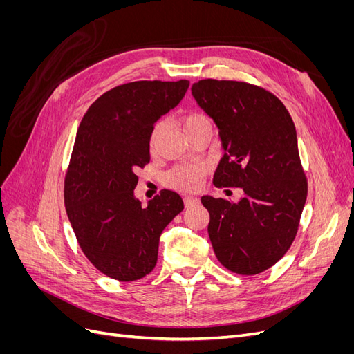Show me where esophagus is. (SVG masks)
<instances>
[{
  "instance_id": "34e87169",
  "label": "esophagus",
  "mask_w": 354,
  "mask_h": 354,
  "mask_svg": "<svg viewBox=\"0 0 354 354\" xmlns=\"http://www.w3.org/2000/svg\"><path fill=\"white\" fill-rule=\"evenodd\" d=\"M183 201H185V207H186V208H189V207H194V205H196V203L199 202V199H198V198H195V196H190V195H186V196L183 198Z\"/></svg>"
}]
</instances>
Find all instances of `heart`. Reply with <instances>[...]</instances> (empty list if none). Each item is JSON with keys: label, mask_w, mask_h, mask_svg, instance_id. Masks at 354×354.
Instances as JSON below:
<instances>
[{"label": "heart", "mask_w": 354, "mask_h": 354, "mask_svg": "<svg viewBox=\"0 0 354 354\" xmlns=\"http://www.w3.org/2000/svg\"><path fill=\"white\" fill-rule=\"evenodd\" d=\"M209 124L205 116L201 113H189L181 121V127L186 136L192 131H195L196 128ZM164 124L158 122L153 125L151 131V149H155L158 140L162 136ZM203 176V168L199 165H181L174 169H171L167 174V183L180 190H195L199 187Z\"/></svg>", "instance_id": "1"}]
</instances>
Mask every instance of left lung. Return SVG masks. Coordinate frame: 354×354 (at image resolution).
Instances as JSON below:
<instances>
[{
    "label": "left lung",
    "instance_id": "obj_1",
    "mask_svg": "<svg viewBox=\"0 0 354 354\" xmlns=\"http://www.w3.org/2000/svg\"><path fill=\"white\" fill-rule=\"evenodd\" d=\"M192 95L218 128L214 185L242 189L238 202L201 198L212 250L233 273H261L291 246L307 198L295 125L279 99L251 84L202 80Z\"/></svg>",
    "mask_w": 354,
    "mask_h": 354
}]
</instances>
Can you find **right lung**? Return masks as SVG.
<instances>
[{"mask_svg": "<svg viewBox=\"0 0 354 354\" xmlns=\"http://www.w3.org/2000/svg\"><path fill=\"white\" fill-rule=\"evenodd\" d=\"M187 88V80L128 82L100 95L80 124L65 178L66 214L85 257L112 279L151 273L160 233L185 208L173 190L143 208L134 189L136 169L151 160L153 125Z\"/></svg>", "mask_w": 354, "mask_h": 354, "instance_id": "right-lung-1", "label": "right lung"}]
</instances>
